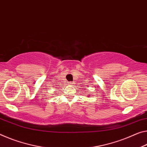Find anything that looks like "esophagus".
<instances>
[{
  "label": "esophagus",
  "mask_w": 147,
  "mask_h": 147,
  "mask_svg": "<svg viewBox=\"0 0 147 147\" xmlns=\"http://www.w3.org/2000/svg\"><path fill=\"white\" fill-rule=\"evenodd\" d=\"M69 85H71V86H72L73 84V82H69Z\"/></svg>",
  "instance_id": "esophagus-1"
}]
</instances>
